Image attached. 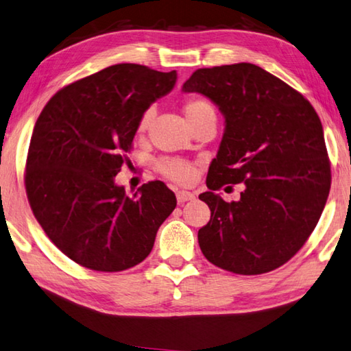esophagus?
I'll return each mask as SVG.
<instances>
[{
    "mask_svg": "<svg viewBox=\"0 0 351 351\" xmlns=\"http://www.w3.org/2000/svg\"><path fill=\"white\" fill-rule=\"evenodd\" d=\"M176 199H178V204H184V202L193 201V199H195V195H193V193H190V191L180 190V191H176Z\"/></svg>",
    "mask_w": 351,
    "mask_h": 351,
    "instance_id": "34e87169",
    "label": "esophagus"
}]
</instances>
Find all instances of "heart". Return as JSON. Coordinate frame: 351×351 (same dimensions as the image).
I'll list each match as a JSON object with an SVG mask.
<instances>
[{"mask_svg": "<svg viewBox=\"0 0 351 351\" xmlns=\"http://www.w3.org/2000/svg\"><path fill=\"white\" fill-rule=\"evenodd\" d=\"M182 109L190 123V126H193L196 123L207 119L216 120L215 106L204 97H189L184 101ZM152 120L154 109L147 108L140 117L136 130H138L140 134H144L149 129ZM155 169L158 173L178 184H190L196 176L195 164L185 160H180V158H160V160L155 162Z\"/></svg>", "mask_w": 351, "mask_h": 351, "instance_id": "1", "label": "heart"}]
</instances>
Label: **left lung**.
Returning <instances> with one entry per match:
<instances>
[{"label": "left lung", "instance_id": "8db88e82", "mask_svg": "<svg viewBox=\"0 0 351 351\" xmlns=\"http://www.w3.org/2000/svg\"><path fill=\"white\" fill-rule=\"evenodd\" d=\"M182 89L207 95L225 115L223 138L208 169L210 191L199 195L211 211L197 232L202 254L240 276L277 269L303 248L330 191L317 111L297 89L246 62L199 68ZM240 182L245 190L237 203L214 193Z\"/></svg>", "mask_w": 351, "mask_h": 351}]
</instances>
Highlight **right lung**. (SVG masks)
<instances>
[{"mask_svg": "<svg viewBox=\"0 0 351 351\" xmlns=\"http://www.w3.org/2000/svg\"><path fill=\"white\" fill-rule=\"evenodd\" d=\"M176 71L119 64L53 95L34 125L24 184L48 239L80 266L119 272L141 263L176 207L161 181L134 196L114 182L129 161L141 114L171 91Z\"/></svg>", "mask_w": 351, "mask_h": 351, "instance_id": "obj_1", "label": "right lung"}]
</instances>
